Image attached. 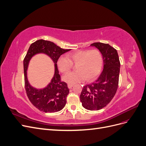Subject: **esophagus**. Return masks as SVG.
<instances>
[{
  "mask_svg": "<svg viewBox=\"0 0 146 146\" xmlns=\"http://www.w3.org/2000/svg\"><path fill=\"white\" fill-rule=\"evenodd\" d=\"M74 85H72V84H68V87L69 88V89H70V88H72V87Z\"/></svg>",
  "mask_w": 146,
  "mask_h": 146,
  "instance_id": "34e87169",
  "label": "esophagus"
}]
</instances>
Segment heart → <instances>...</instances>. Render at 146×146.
Wrapping results in <instances>:
<instances>
[{"label": "heart", "mask_w": 146, "mask_h": 146, "mask_svg": "<svg viewBox=\"0 0 146 146\" xmlns=\"http://www.w3.org/2000/svg\"><path fill=\"white\" fill-rule=\"evenodd\" d=\"M61 72L66 74L71 70L73 64L76 65V72L63 76V80L69 84L81 82L86 79L91 81L100 72L103 65L101 53L97 49L80 50L69 54L68 58L61 56L57 61Z\"/></svg>", "instance_id": "obj_1"}]
</instances>
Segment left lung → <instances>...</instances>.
Wrapping results in <instances>:
<instances>
[{"label": "left lung", "mask_w": 146, "mask_h": 146, "mask_svg": "<svg viewBox=\"0 0 146 146\" xmlns=\"http://www.w3.org/2000/svg\"><path fill=\"white\" fill-rule=\"evenodd\" d=\"M102 55L104 69L94 82L83 86L80 96L83 107L94 111L106 107L114 98L117 90L120 61L117 50L108 44L94 42Z\"/></svg>", "instance_id": "obj_1"}]
</instances>
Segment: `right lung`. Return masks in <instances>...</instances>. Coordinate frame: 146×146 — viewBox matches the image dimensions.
<instances>
[{
  "instance_id": "obj_1",
  "label": "right lung",
  "mask_w": 146,
  "mask_h": 146,
  "mask_svg": "<svg viewBox=\"0 0 146 146\" xmlns=\"http://www.w3.org/2000/svg\"><path fill=\"white\" fill-rule=\"evenodd\" d=\"M70 50L63 49L55 44L44 39L34 42L30 45L24 60V82L26 93L29 100L39 110L45 113H54L62 110L66 104L69 94L67 83L61 81L57 68V61L60 56ZM38 53H44L49 56L55 64V74L50 83L42 89H36L30 85L27 79V70L29 61Z\"/></svg>"
}]
</instances>
